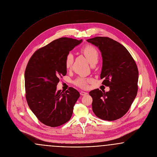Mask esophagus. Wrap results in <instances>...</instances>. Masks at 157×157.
Returning a JSON list of instances; mask_svg holds the SVG:
<instances>
[{
    "instance_id": "1",
    "label": "esophagus",
    "mask_w": 157,
    "mask_h": 157,
    "mask_svg": "<svg viewBox=\"0 0 157 157\" xmlns=\"http://www.w3.org/2000/svg\"><path fill=\"white\" fill-rule=\"evenodd\" d=\"M80 94H81V95H82V96H84V95H87L88 93H87V92H84V91H81V92H80Z\"/></svg>"
}]
</instances>
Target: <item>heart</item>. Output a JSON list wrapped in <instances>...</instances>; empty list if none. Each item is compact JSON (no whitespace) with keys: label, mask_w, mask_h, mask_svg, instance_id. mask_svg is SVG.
I'll return each mask as SVG.
<instances>
[{"label":"heart","mask_w":157,"mask_h":157,"mask_svg":"<svg viewBox=\"0 0 157 157\" xmlns=\"http://www.w3.org/2000/svg\"><path fill=\"white\" fill-rule=\"evenodd\" d=\"M81 52L85 55L86 58L90 63H92L94 61H97L98 58V53L97 49L92 45H86L83 47L81 50ZM74 62V57L71 53H69L65 59V67L69 69H70ZM90 79H86L85 78L79 77L75 81L74 83L77 86L81 88H86L87 86L88 83L90 82Z\"/></svg>","instance_id":"obj_1"}]
</instances>
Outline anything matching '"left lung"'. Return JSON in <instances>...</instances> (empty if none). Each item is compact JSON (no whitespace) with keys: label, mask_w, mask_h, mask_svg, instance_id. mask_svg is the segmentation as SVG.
Returning <instances> with one entry per match:
<instances>
[{"label":"left lung","mask_w":157,"mask_h":157,"mask_svg":"<svg viewBox=\"0 0 157 157\" xmlns=\"http://www.w3.org/2000/svg\"><path fill=\"white\" fill-rule=\"evenodd\" d=\"M98 48L102 58L101 79L109 87L105 92L92 90V111L98 118L114 121L123 117L129 110L138 91V70L127 49L108 37H95L86 40Z\"/></svg>","instance_id":"1"}]
</instances>
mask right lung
<instances>
[{"instance_id":"right-lung-1","label":"right lung","mask_w":157,"mask_h":157,"mask_svg":"<svg viewBox=\"0 0 157 157\" xmlns=\"http://www.w3.org/2000/svg\"><path fill=\"white\" fill-rule=\"evenodd\" d=\"M79 40L61 37L38 49L32 56L25 72L26 98L31 111L42 123L56 127L71 119L80 94L70 87L56 90L60 78L67 74L65 59Z\"/></svg>"}]
</instances>
